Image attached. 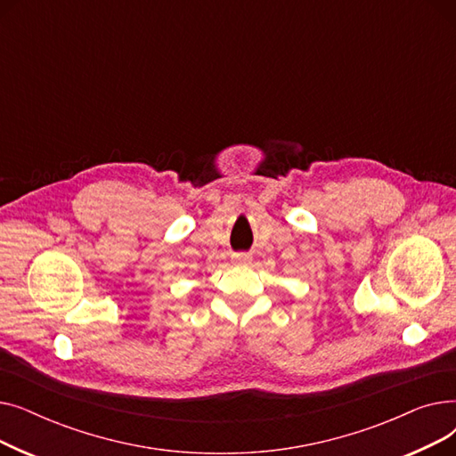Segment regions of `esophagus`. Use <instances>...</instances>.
<instances>
[{
    "label": "esophagus",
    "instance_id": "obj_1",
    "mask_svg": "<svg viewBox=\"0 0 456 456\" xmlns=\"http://www.w3.org/2000/svg\"><path fill=\"white\" fill-rule=\"evenodd\" d=\"M232 258H234V262H238V265H249L253 256L249 253H234Z\"/></svg>",
    "mask_w": 456,
    "mask_h": 456
}]
</instances>
